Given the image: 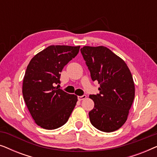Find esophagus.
I'll return each instance as SVG.
<instances>
[{
	"instance_id": "obj_1",
	"label": "esophagus",
	"mask_w": 157,
	"mask_h": 157,
	"mask_svg": "<svg viewBox=\"0 0 157 157\" xmlns=\"http://www.w3.org/2000/svg\"><path fill=\"white\" fill-rule=\"evenodd\" d=\"M86 98V95L80 96H78V101H82L83 99H85Z\"/></svg>"
}]
</instances>
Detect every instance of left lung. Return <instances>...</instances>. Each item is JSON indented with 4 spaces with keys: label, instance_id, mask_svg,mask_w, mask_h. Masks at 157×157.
Instances as JSON below:
<instances>
[{
    "label": "left lung",
    "instance_id": "left-lung-1",
    "mask_svg": "<svg viewBox=\"0 0 157 157\" xmlns=\"http://www.w3.org/2000/svg\"><path fill=\"white\" fill-rule=\"evenodd\" d=\"M81 52L92 80L100 84L99 94L89 96L94 102L90 121L101 132H114L127 120L134 101L132 75L124 60L106 47L83 46Z\"/></svg>",
    "mask_w": 157,
    "mask_h": 157
}]
</instances>
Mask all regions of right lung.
I'll use <instances>...</instances> for the list:
<instances>
[{
    "instance_id": "1",
    "label": "right lung",
    "mask_w": 157,
    "mask_h": 157,
    "mask_svg": "<svg viewBox=\"0 0 157 157\" xmlns=\"http://www.w3.org/2000/svg\"><path fill=\"white\" fill-rule=\"evenodd\" d=\"M80 46L52 45L32 58L25 71L22 92L27 108L38 126L56 129L67 122L76 106L75 94L63 91L60 73L78 54Z\"/></svg>"
}]
</instances>
